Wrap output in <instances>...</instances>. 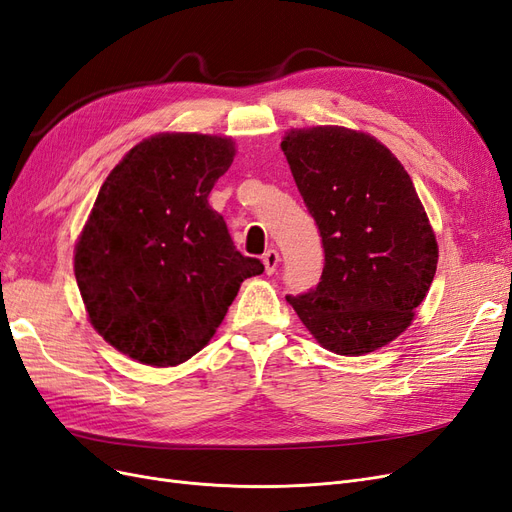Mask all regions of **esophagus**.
<instances>
[{
  "label": "esophagus",
  "instance_id": "1",
  "mask_svg": "<svg viewBox=\"0 0 512 512\" xmlns=\"http://www.w3.org/2000/svg\"><path fill=\"white\" fill-rule=\"evenodd\" d=\"M262 262H264V271L273 275L275 269H277V264H279V254L275 250H267L262 254Z\"/></svg>",
  "mask_w": 512,
  "mask_h": 512
}]
</instances>
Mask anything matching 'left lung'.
<instances>
[{
    "instance_id": "obj_1",
    "label": "left lung",
    "mask_w": 512,
    "mask_h": 512,
    "mask_svg": "<svg viewBox=\"0 0 512 512\" xmlns=\"http://www.w3.org/2000/svg\"><path fill=\"white\" fill-rule=\"evenodd\" d=\"M281 150L326 256L320 284L286 301L334 354L387 345L411 324L438 262L409 173L375 137L343 127L294 129Z\"/></svg>"
}]
</instances>
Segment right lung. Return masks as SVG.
Segmentation results:
<instances>
[{"label":"right lung","mask_w":512,"mask_h":512,"mask_svg":"<svg viewBox=\"0 0 512 512\" xmlns=\"http://www.w3.org/2000/svg\"><path fill=\"white\" fill-rule=\"evenodd\" d=\"M228 137L144 139L105 178L76 243L88 320L122 354L150 366L201 351L264 264L243 256L207 197L233 163Z\"/></svg>","instance_id":"add662e5"}]
</instances>
